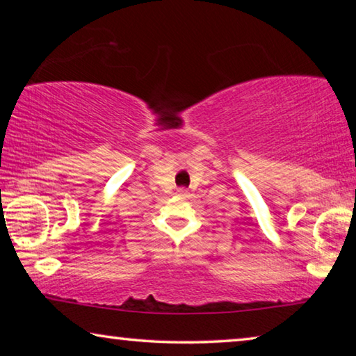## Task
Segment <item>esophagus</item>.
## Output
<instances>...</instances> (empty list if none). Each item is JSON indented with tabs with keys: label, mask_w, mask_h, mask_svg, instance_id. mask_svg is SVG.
I'll return each mask as SVG.
<instances>
[{
	"label": "esophagus",
	"mask_w": 356,
	"mask_h": 356,
	"mask_svg": "<svg viewBox=\"0 0 356 356\" xmlns=\"http://www.w3.org/2000/svg\"><path fill=\"white\" fill-rule=\"evenodd\" d=\"M177 195L179 196H186V195H188V190H186V188H177Z\"/></svg>",
	"instance_id": "obj_1"
}]
</instances>
